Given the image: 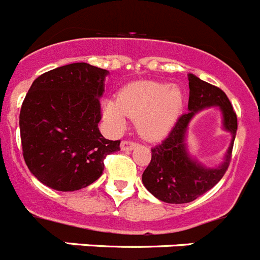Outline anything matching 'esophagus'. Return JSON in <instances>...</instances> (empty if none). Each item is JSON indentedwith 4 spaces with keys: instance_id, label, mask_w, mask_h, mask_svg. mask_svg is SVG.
Returning <instances> with one entry per match:
<instances>
[{
    "instance_id": "34e87169",
    "label": "esophagus",
    "mask_w": 260,
    "mask_h": 260,
    "mask_svg": "<svg viewBox=\"0 0 260 260\" xmlns=\"http://www.w3.org/2000/svg\"><path fill=\"white\" fill-rule=\"evenodd\" d=\"M137 146H138V143H137V142L122 141L121 150H123V151H132V150H134V148L137 147Z\"/></svg>"
}]
</instances>
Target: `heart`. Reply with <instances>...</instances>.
Returning a JSON list of instances; mask_svg holds the SVG:
<instances>
[{
    "label": "heart",
    "mask_w": 260,
    "mask_h": 260,
    "mask_svg": "<svg viewBox=\"0 0 260 260\" xmlns=\"http://www.w3.org/2000/svg\"><path fill=\"white\" fill-rule=\"evenodd\" d=\"M184 105L179 86L156 81H135L119 92L118 100H106L103 105L106 122L115 130L125 126L127 117L145 138L159 139L174 127Z\"/></svg>",
    "instance_id": "b5f03b06"
}]
</instances>
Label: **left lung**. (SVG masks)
Segmentation results:
<instances>
[{
  "label": "left lung",
  "mask_w": 260,
  "mask_h": 260,
  "mask_svg": "<svg viewBox=\"0 0 260 260\" xmlns=\"http://www.w3.org/2000/svg\"><path fill=\"white\" fill-rule=\"evenodd\" d=\"M188 80L189 113L181 115L167 138L151 148V161L142 175L146 189L168 204L190 203L212 189L222 179L232 160L233 145L238 128L237 114L223 90L192 73L188 75ZM210 106H219L223 113L224 128L232 134L225 160L216 169H208L192 159L185 145L190 119L197 111Z\"/></svg>",
  "instance_id": "obj_1"
}]
</instances>
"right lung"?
Returning a JSON list of instances; mask_svg holds the SVG:
<instances>
[{
    "mask_svg": "<svg viewBox=\"0 0 260 260\" xmlns=\"http://www.w3.org/2000/svg\"><path fill=\"white\" fill-rule=\"evenodd\" d=\"M109 71L72 63L34 80L22 104L19 128L24 161L42 184L73 192L103 175L104 159L121 141L101 135L100 97Z\"/></svg>",
    "mask_w": 260,
    "mask_h": 260,
    "instance_id": "1",
    "label": "right lung"
}]
</instances>
